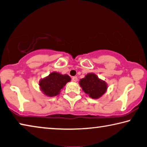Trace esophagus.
Wrapping results in <instances>:
<instances>
[{"label": "esophagus", "instance_id": "obj_1", "mask_svg": "<svg viewBox=\"0 0 147 147\" xmlns=\"http://www.w3.org/2000/svg\"><path fill=\"white\" fill-rule=\"evenodd\" d=\"M78 77H77V76H74L71 79V80L74 81V82H76V81H78Z\"/></svg>", "mask_w": 147, "mask_h": 147}]
</instances>
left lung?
<instances>
[{
	"label": "left lung",
	"mask_w": 147,
	"mask_h": 147,
	"mask_svg": "<svg viewBox=\"0 0 147 147\" xmlns=\"http://www.w3.org/2000/svg\"><path fill=\"white\" fill-rule=\"evenodd\" d=\"M80 86L92 98H98L105 93L107 85L105 81L98 79L94 74H88L80 81Z\"/></svg>",
	"instance_id": "1"
}]
</instances>
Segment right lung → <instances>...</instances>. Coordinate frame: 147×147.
I'll list each match as a JSON object with an SVG mask.
<instances>
[{
    "label": "right lung",
    "mask_w": 147,
    "mask_h": 147,
    "mask_svg": "<svg viewBox=\"0 0 147 147\" xmlns=\"http://www.w3.org/2000/svg\"><path fill=\"white\" fill-rule=\"evenodd\" d=\"M70 80L71 78L68 75H62L57 72H52L49 76L40 81L39 86L45 95L56 96Z\"/></svg>",
    "instance_id": "right-lung-1"
}]
</instances>
